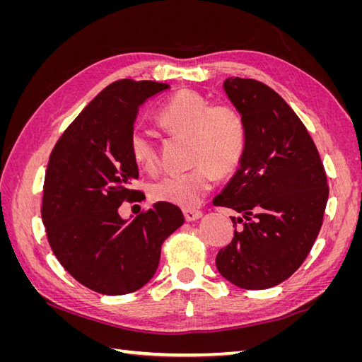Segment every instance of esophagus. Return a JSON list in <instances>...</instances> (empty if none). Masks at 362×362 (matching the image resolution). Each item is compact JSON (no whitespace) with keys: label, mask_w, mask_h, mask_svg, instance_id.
<instances>
[{"label":"esophagus","mask_w":362,"mask_h":362,"mask_svg":"<svg viewBox=\"0 0 362 362\" xmlns=\"http://www.w3.org/2000/svg\"><path fill=\"white\" fill-rule=\"evenodd\" d=\"M184 216H185V221H187V222H194V221H198V218L202 217V211L187 208V210H184Z\"/></svg>","instance_id":"esophagus-1"}]
</instances>
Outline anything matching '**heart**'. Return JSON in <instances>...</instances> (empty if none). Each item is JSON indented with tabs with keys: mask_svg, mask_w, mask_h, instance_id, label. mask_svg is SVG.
<instances>
[{
	"mask_svg": "<svg viewBox=\"0 0 362 362\" xmlns=\"http://www.w3.org/2000/svg\"><path fill=\"white\" fill-rule=\"evenodd\" d=\"M157 122L172 134L190 137V161L185 172L164 175L151 185V198L182 208L198 205L210 193L218 175L231 173L243 158L246 148L245 120L234 107L210 105L192 90H180L164 103ZM131 157L140 169L158 168L156 141L136 129L129 137Z\"/></svg>",
	"mask_w": 362,
	"mask_h": 362,
	"instance_id": "b5f03b06",
	"label": "heart"
}]
</instances>
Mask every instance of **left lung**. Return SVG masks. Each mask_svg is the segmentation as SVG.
<instances>
[{"instance_id":"8db88e82","label":"left lung","mask_w":362,"mask_h":362,"mask_svg":"<svg viewBox=\"0 0 362 362\" xmlns=\"http://www.w3.org/2000/svg\"><path fill=\"white\" fill-rule=\"evenodd\" d=\"M229 103L246 125V148L238 169L214 205L242 217L233 242L218 250L216 267L246 290L275 287L299 269L322 228L327 202L319 152L291 107L269 86L229 76Z\"/></svg>"}]
</instances>
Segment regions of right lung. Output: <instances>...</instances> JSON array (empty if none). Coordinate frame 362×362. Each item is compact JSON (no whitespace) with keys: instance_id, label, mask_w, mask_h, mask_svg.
Here are the masks:
<instances>
[{"instance_id":"add662e5","label":"right lung","mask_w":362,"mask_h":362,"mask_svg":"<svg viewBox=\"0 0 362 362\" xmlns=\"http://www.w3.org/2000/svg\"><path fill=\"white\" fill-rule=\"evenodd\" d=\"M156 81L107 86L54 146L43 184L42 222L60 264L87 288L133 293L156 275L161 245L184 223L177 205L156 202L136 218L117 211L137 190L129 137L139 107L168 89Z\"/></svg>"}]
</instances>
